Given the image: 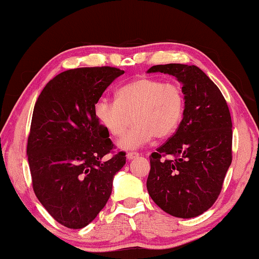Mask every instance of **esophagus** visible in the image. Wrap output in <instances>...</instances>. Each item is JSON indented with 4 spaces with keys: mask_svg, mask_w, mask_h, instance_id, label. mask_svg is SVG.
Returning a JSON list of instances; mask_svg holds the SVG:
<instances>
[{
    "mask_svg": "<svg viewBox=\"0 0 259 259\" xmlns=\"http://www.w3.org/2000/svg\"><path fill=\"white\" fill-rule=\"evenodd\" d=\"M137 156H139L138 152H128V153H126V159H128V160H133Z\"/></svg>",
    "mask_w": 259,
    "mask_h": 259,
    "instance_id": "esophagus-1",
    "label": "esophagus"
}]
</instances>
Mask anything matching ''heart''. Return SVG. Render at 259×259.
<instances>
[{
	"label": "heart",
	"instance_id": "heart-1",
	"mask_svg": "<svg viewBox=\"0 0 259 259\" xmlns=\"http://www.w3.org/2000/svg\"><path fill=\"white\" fill-rule=\"evenodd\" d=\"M185 98L177 83L143 76L122 85L116 100L103 97L95 105V114L106 133L120 137L119 146L131 150L154 137L165 138L178 128L183 119Z\"/></svg>",
	"mask_w": 259,
	"mask_h": 259
}]
</instances>
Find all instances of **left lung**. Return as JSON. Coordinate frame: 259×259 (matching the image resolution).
<instances>
[{"mask_svg": "<svg viewBox=\"0 0 259 259\" xmlns=\"http://www.w3.org/2000/svg\"><path fill=\"white\" fill-rule=\"evenodd\" d=\"M183 84L185 108L176 133L150 155L147 191L166 213L192 218L221 194L232 162V120L218 87L194 65L152 66Z\"/></svg>", "mask_w": 259, "mask_h": 259, "instance_id": "left-lung-1", "label": "left lung"}]
</instances>
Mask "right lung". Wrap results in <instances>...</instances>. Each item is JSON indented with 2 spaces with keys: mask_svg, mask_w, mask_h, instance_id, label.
Returning <instances> with one entry per match:
<instances>
[{
  "mask_svg": "<svg viewBox=\"0 0 259 259\" xmlns=\"http://www.w3.org/2000/svg\"><path fill=\"white\" fill-rule=\"evenodd\" d=\"M123 73L109 66L68 69L48 82L35 103L27 140L33 190L68 229L97 217L125 164L124 152L104 160L114 144L95 114L97 100Z\"/></svg>",
  "mask_w": 259,
  "mask_h": 259,
  "instance_id": "right-lung-1",
  "label": "right lung"
}]
</instances>
